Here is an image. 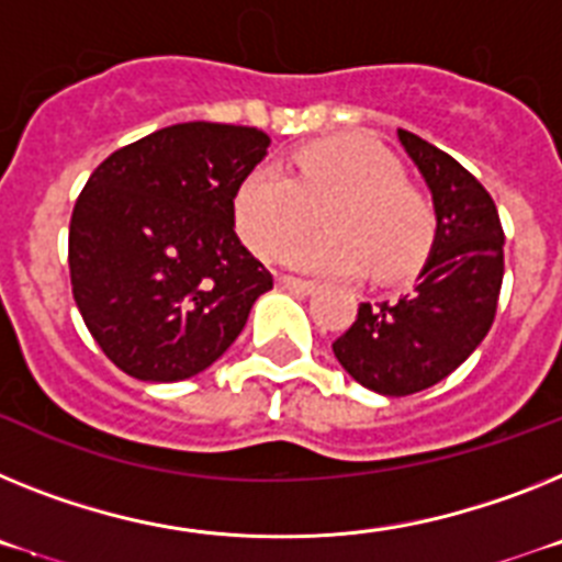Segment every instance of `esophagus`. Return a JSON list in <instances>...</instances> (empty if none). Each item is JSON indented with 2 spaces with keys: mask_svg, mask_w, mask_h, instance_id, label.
Returning <instances> with one entry per match:
<instances>
[{
  "mask_svg": "<svg viewBox=\"0 0 562 562\" xmlns=\"http://www.w3.org/2000/svg\"><path fill=\"white\" fill-rule=\"evenodd\" d=\"M280 288H285V291H291V294H311L316 288V282L311 280H300V277H280Z\"/></svg>",
  "mask_w": 562,
  "mask_h": 562,
  "instance_id": "obj_1",
  "label": "esophagus"
}]
</instances>
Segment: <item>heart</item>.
Wrapping results in <instances>:
<instances>
[{"label": "heart", "instance_id": "heart-1", "mask_svg": "<svg viewBox=\"0 0 562 562\" xmlns=\"http://www.w3.org/2000/svg\"><path fill=\"white\" fill-rule=\"evenodd\" d=\"M291 175L262 164L240 180L232 214L237 234L257 257L274 260L313 225L323 209L328 233L288 247L285 262L316 274H356L373 268L393 280L427 257L436 209L422 189L404 183V166L362 138H319L296 146Z\"/></svg>", "mask_w": 562, "mask_h": 562}]
</instances>
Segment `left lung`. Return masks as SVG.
<instances>
[{
    "mask_svg": "<svg viewBox=\"0 0 562 562\" xmlns=\"http://www.w3.org/2000/svg\"><path fill=\"white\" fill-rule=\"evenodd\" d=\"M436 200L432 254L398 302H362L334 341L339 364L382 396H413L452 373L490 334L504 282L495 200L452 155L398 130Z\"/></svg>",
    "mask_w": 562,
    "mask_h": 562,
    "instance_id": "1",
    "label": "left lung"
}]
</instances>
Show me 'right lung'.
Returning a JSON list of instances; mask_svg holds the SVG:
<instances>
[{
    "instance_id": "add662e5",
    "label": "right lung",
    "mask_w": 562,
    "mask_h": 562,
    "mask_svg": "<svg viewBox=\"0 0 562 562\" xmlns=\"http://www.w3.org/2000/svg\"><path fill=\"white\" fill-rule=\"evenodd\" d=\"M257 126H164L101 160L70 217L81 319L115 368L180 382L228 350L271 271L234 232V192L266 155Z\"/></svg>"
}]
</instances>
